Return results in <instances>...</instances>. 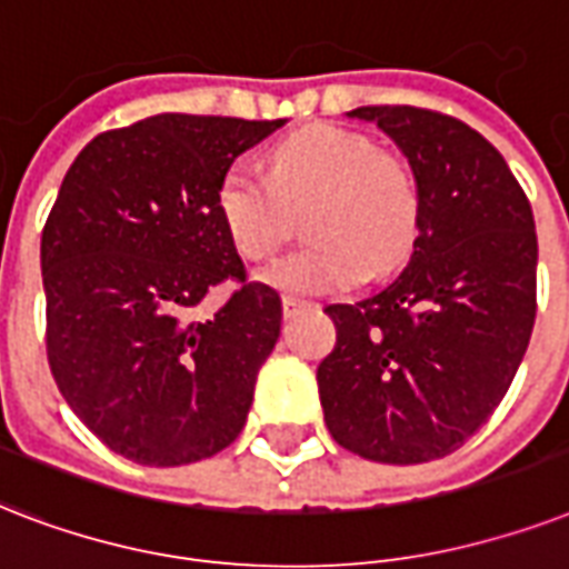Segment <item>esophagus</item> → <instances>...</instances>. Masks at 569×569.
<instances>
[{"label": "esophagus", "mask_w": 569, "mask_h": 569, "mask_svg": "<svg viewBox=\"0 0 569 569\" xmlns=\"http://www.w3.org/2000/svg\"><path fill=\"white\" fill-rule=\"evenodd\" d=\"M302 306H306V302H299L297 297H281V311H284V317L299 315V311H302Z\"/></svg>", "instance_id": "34e87169"}]
</instances>
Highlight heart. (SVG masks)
Returning a JSON list of instances; mask_svg holds the SVG:
<instances>
[{
    "label": "heart",
    "mask_w": 569,
    "mask_h": 569,
    "mask_svg": "<svg viewBox=\"0 0 569 569\" xmlns=\"http://www.w3.org/2000/svg\"><path fill=\"white\" fill-rule=\"evenodd\" d=\"M270 178L234 166L219 183V216L237 252L263 261L290 234V210H306L315 246L284 254L261 281L288 297H329L398 270L418 234L416 180L368 136L315 124L281 139L267 157Z\"/></svg>",
    "instance_id": "b5f03b06"
}]
</instances>
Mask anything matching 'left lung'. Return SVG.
Wrapping results in <instances>:
<instances>
[{
  "label": "left lung",
  "instance_id": "left-lung-1",
  "mask_svg": "<svg viewBox=\"0 0 569 569\" xmlns=\"http://www.w3.org/2000/svg\"><path fill=\"white\" fill-rule=\"evenodd\" d=\"M416 174L407 270L353 306H326L335 347L317 365L329 433L365 460L412 466L457 451L513 382L537 315V234L526 192L478 130L418 106H359Z\"/></svg>",
  "mask_w": 569,
  "mask_h": 569
}]
</instances>
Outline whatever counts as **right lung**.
Masks as SVG:
<instances>
[{"label": "right lung", "instance_id": "right-lung-1", "mask_svg": "<svg viewBox=\"0 0 569 569\" xmlns=\"http://www.w3.org/2000/svg\"><path fill=\"white\" fill-rule=\"evenodd\" d=\"M281 124L166 112L94 136L61 180L41 234L47 359L79 421L133 463H196L243 430L281 299L246 281L216 196ZM224 278L241 288L204 316Z\"/></svg>", "mask_w": 569, "mask_h": 569}]
</instances>
